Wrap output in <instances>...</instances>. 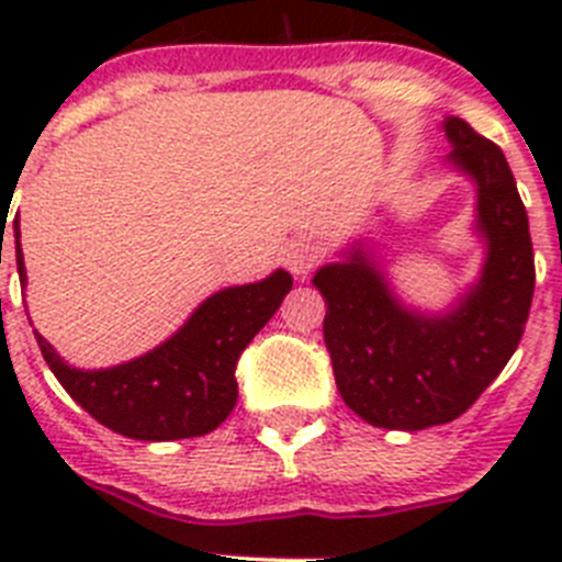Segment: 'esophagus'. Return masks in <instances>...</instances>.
Here are the masks:
<instances>
[{"label": "esophagus", "instance_id": "34e87169", "mask_svg": "<svg viewBox=\"0 0 562 562\" xmlns=\"http://www.w3.org/2000/svg\"><path fill=\"white\" fill-rule=\"evenodd\" d=\"M317 258H321V247H317L315 238L306 236L292 238V241L284 245V250H281V261H284V267L292 276H306L315 267Z\"/></svg>", "mask_w": 562, "mask_h": 562}]
</instances>
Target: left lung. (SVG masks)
I'll return each mask as SVG.
<instances>
[{"mask_svg": "<svg viewBox=\"0 0 562 562\" xmlns=\"http://www.w3.org/2000/svg\"><path fill=\"white\" fill-rule=\"evenodd\" d=\"M445 132L456 166L479 182V227L490 241L481 284L459 310L405 312L360 250L315 276L337 391L374 428L425 430L459 419L515 355L532 306V236L504 151L461 117H448Z\"/></svg>", "mask_w": 562, "mask_h": 562, "instance_id": "obj_1", "label": "left lung"}]
</instances>
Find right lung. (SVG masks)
<instances>
[{"label": "right lung", "mask_w": 562, "mask_h": 562, "mask_svg": "<svg viewBox=\"0 0 562 562\" xmlns=\"http://www.w3.org/2000/svg\"><path fill=\"white\" fill-rule=\"evenodd\" d=\"M13 231L24 284L19 220ZM290 290L292 276L278 270L258 284L216 292L160 349L103 371L69 369L42 335L36 340L64 391L109 430L140 441L191 439L227 419L238 400V357Z\"/></svg>", "instance_id": "right-lung-1"}]
</instances>
